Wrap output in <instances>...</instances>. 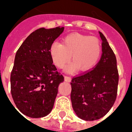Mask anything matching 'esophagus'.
Wrapping results in <instances>:
<instances>
[{
  "mask_svg": "<svg viewBox=\"0 0 132 132\" xmlns=\"http://www.w3.org/2000/svg\"><path fill=\"white\" fill-rule=\"evenodd\" d=\"M64 78H65V80L66 81H68V82H70L71 80V78L69 76H64Z\"/></svg>",
  "mask_w": 132,
  "mask_h": 132,
  "instance_id": "1",
  "label": "esophagus"
}]
</instances>
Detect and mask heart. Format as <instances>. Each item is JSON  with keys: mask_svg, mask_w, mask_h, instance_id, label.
<instances>
[{"mask_svg": "<svg viewBox=\"0 0 132 132\" xmlns=\"http://www.w3.org/2000/svg\"><path fill=\"white\" fill-rule=\"evenodd\" d=\"M101 52V44L97 37L77 33L67 35L62 44L54 42L50 47L53 61L60 69L69 62L71 55L73 62L69 67L70 71L78 67L82 71L91 69L98 62Z\"/></svg>", "mask_w": 132, "mask_h": 132, "instance_id": "1", "label": "heart"}]
</instances>
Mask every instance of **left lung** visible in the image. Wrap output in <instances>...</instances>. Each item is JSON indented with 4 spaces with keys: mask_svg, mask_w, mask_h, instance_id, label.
I'll list each match as a JSON object with an SVG mask.
<instances>
[{
    "mask_svg": "<svg viewBox=\"0 0 132 132\" xmlns=\"http://www.w3.org/2000/svg\"><path fill=\"white\" fill-rule=\"evenodd\" d=\"M102 56L94 68L72 78V107L78 117L86 121L105 116L117 95L119 73L114 53L102 32Z\"/></svg>",
    "mask_w": 132,
    "mask_h": 132,
    "instance_id": "obj_1",
    "label": "left lung"
}]
</instances>
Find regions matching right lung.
<instances>
[{
  "label": "right lung",
  "instance_id": "obj_1",
  "mask_svg": "<svg viewBox=\"0 0 132 132\" xmlns=\"http://www.w3.org/2000/svg\"><path fill=\"white\" fill-rule=\"evenodd\" d=\"M63 30L57 27L35 30L16 52L10 90L16 107L27 116L43 117L54 107L64 78L53 63L50 47Z\"/></svg>",
  "mask_w": 132,
  "mask_h": 132
}]
</instances>
